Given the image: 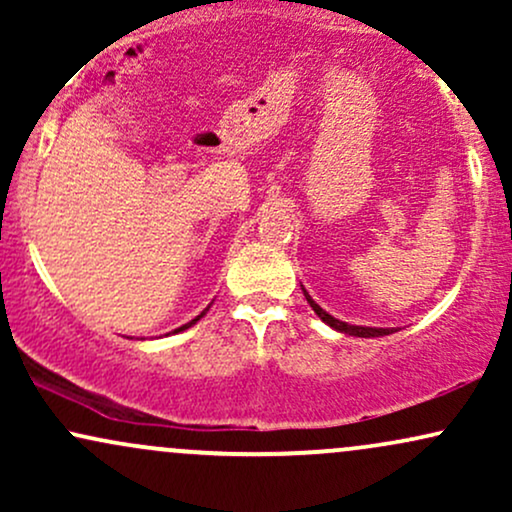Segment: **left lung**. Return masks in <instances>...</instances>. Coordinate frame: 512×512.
<instances>
[{"label": "left lung", "instance_id": "obj_1", "mask_svg": "<svg viewBox=\"0 0 512 512\" xmlns=\"http://www.w3.org/2000/svg\"><path fill=\"white\" fill-rule=\"evenodd\" d=\"M303 296H305V301L310 303V308L315 310V315L320 317L322 322H325V325H330L332 330H337V332H344V334H349V337H385V334H392V332H397L395 327H361V325H349V322H342V320H337V317H332L330 313H327V310H322L320 305H317L313 298H310V293L303 289Z\"/></svg>", "mask_w": 512, "mask_h": 512}]
</instances>
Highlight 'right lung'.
Here are the masks:
<instances>
[{"instance_id": "add662e5", "label": "right lung", "mask_w": 512, "mask_h": 512, "mask_svg": "<svg viewBox=\"0 0 512 512\" xmlns=\"http://www.w3.org/2000/svg\"><path fill=\"white\" fill-rule=\"evenodd\" d=\"M207 310H209V308H204V310H202V313H199V315L195 317V320H190V322H187V325H182V327H178V330H173V332H182V330H187V327H192V325H195V322H197V320H202V317H204V315H207Z\"/></svg>"}]
</instances>
